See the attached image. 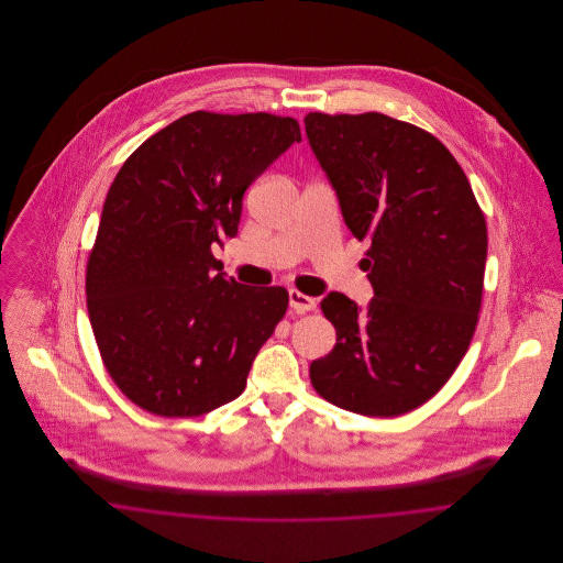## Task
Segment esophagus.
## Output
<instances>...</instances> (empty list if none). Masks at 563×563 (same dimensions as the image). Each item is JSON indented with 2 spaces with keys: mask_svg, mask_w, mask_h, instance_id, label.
Returning a JSON list of instances; mask_svg holds the SVG:
<instances>
[{
  "mask_svg": "<svg viewBox=\"0 0 563 563\" xmlns=\"http://www.w3.org/2000/svg\"><path fill=\"white\" fill-rule=\"evenodd\" d=\"M289 306H291V310L297 312V314H303V312H312V310H317V301H314L312 297L299 294V291H295V289L289 291Z\"/></svg>",
  "mask_w": 563,
  "mask_h": 563,
  "instance_id": "1",
  "label": "esophagus"
}]
</instances>
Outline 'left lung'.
I'll return each instance as SVG.
<instances>
[{"label":"left lung","instance_id":"1","mask_svg":"<svg viewBox=\"0 0 563 563\" xmlns=\"http://www.w3.org/2000/svg\"><path fill=\"white\" fill-rule=\"evenodd\" d=\"M303 122L350 232L372 242L361 268L374 287L365 310L344 294L322 299L338 340L312 361L310 382L342 409L401 416L443 388L473 340L485 217L460 164L427 131L377 111H310Z\"/></svg>","mask_w":563,"mask_h":563}]
</instances>
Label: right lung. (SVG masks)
Here are the masks:
<instances>
[{"label": "right lung", "instance_id": "1", "mask_svg": "<svg viewBox=\"0 0 563 563\" xmlns=\"http://www.w3.org/2000/svg\"><path fill=\"white\" fill-rule=\"evenodd\" d=\"M299 141L294 118L194 111L118 170L86 301L108 374L141 409L194 418L241 397L289 294L225 278L211 244L239 234L244 191Z\"/></svg>", "mask_w": 563, "mask_h": 563}]
</instances>
